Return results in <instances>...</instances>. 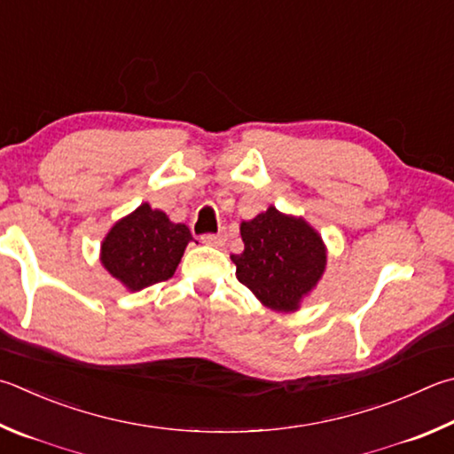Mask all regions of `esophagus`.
<instances>
[{
    "instance_id": "esophagus-1",
    "label": "esophagus",
    "mask_w": 454,
    "mask_h": 454,
    "mask_svg": "<svg viewBox=\"0 0 454 454\" xmlns=\"http://www.w3.org/2000/svg\"><path fill=\"white\" fill-rule=\"evenodd\" d=\"M202 242L208 244V246H224L226 234H204Z\"/></svg>"
}]
</instances>
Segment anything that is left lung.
I'll return each instance as SVG.
<instances>
[{
  "label": "left lung",
  "mask_w": 454,
  "mask_h": 454,
  "mask_svg": "<svg viewBox=\"0 0 454 454\" xmlns=\"http://www.w3.org/2000/svg\"><path fill=\"white\" fill-rule=\"evenodd\" d=\"M244 252L230 255L236 278L262 306L290 313L301 308L327 268V248L301 216L270 206L240 224Z\"/></svg>",
  "instance_id": "1"
}]
</instances>
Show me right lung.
Masks as SVG:
<instances>
[{
    "label": "right lung",
    "instance_id": "right-lung-1",
    "mask_svg": "<svg viewBox=\"0 0 454 454\" xmlns=\"http://www.w3.org/2000/svg\"><path fill=\"white\" fill-rule=\"evenodd\" d=\"M191 240L186 224H175L167 212L143 202L106 232L101 263L129 292H141L172 278Z\"/></svg>",
    "mask_w": 454,
    "mask_h": 454
}]
</instances>
